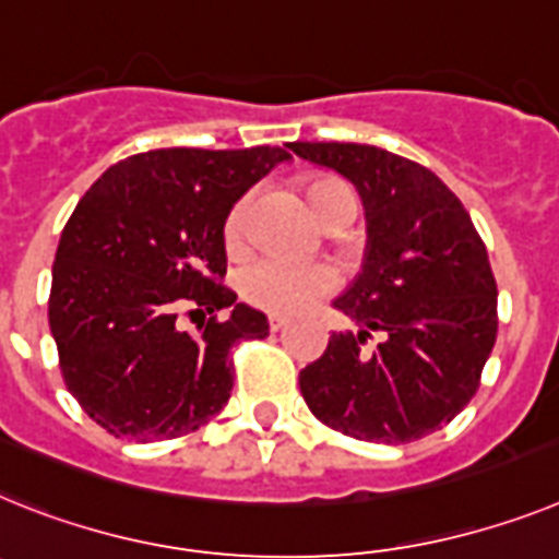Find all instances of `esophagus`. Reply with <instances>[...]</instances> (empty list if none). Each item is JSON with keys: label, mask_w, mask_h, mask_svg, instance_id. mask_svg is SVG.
Instances as JSON below:
<instances>
[{"label": "esophagus", "mask_w": 559, "mask_h": 559, "mask_svg": "<svg viewBox=\"0 0 559 559\" xmlns=\"http://www.w3.org/2000/svg\"><path fill=\"white\" fill-rule=\"evenodd\" d=\"M285 325H288V319H285V317H269V328H271V331H283V328Z\"/></svg>", "instance_id": "obj_1"}]
</instances>
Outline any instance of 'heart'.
<instances>
[{
	"label": "heart",
	"mask_w": 559,
	"mask_h": 559,
	"mask_svg": "<svg viewBox=\"0 0 559 559\" xmlns=\"http://www.w3.org/2000/svg\"><path fill=\"white\" fill-rule=\"evenodd\" d=\"M308 203L319 214V221L325 223L342 203H356V198L345 180L319 178L308 186ZM248 209H251V194H242L226 214L223 240L231 251L246 242ZM237 285H240L246 302H251L254 308L269 313H297L331 294L338 285V274L328 262H290L280 260V257H260L240 271Z\"/></svg>",
	"instance_id": "b5f03b06"
}]
</instances>
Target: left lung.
I'll return each instance as SVG.
<instances>
[{"instance_id":"obj_1","label":"left lung","mask_w":559,"mask_h":559,"mask_svg":"<svg viewBox=\"0 0 559 559\" xmlns=\"http://www.w3.org/2000/svg\"><path fill=\"white\" fill-rule=\"evenodd\" d=\"M361 194L367 254L333 302L359 333H333L299 373L313 416L359 441L429 436L478 393L498 336V285L464 203L427 166L367 143H288ZM384 340L364 350L369 333Z\"/></svg>"}]
</instances>
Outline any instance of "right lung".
<instances>
[{
  "label": "right lung",
  "mask_w": 559,
  "mask_h": 559,
  "mask_svg": "<svg viewBox=\"0 0 559 559\" xmlns=\"http://www.w3.org/2000/svg\"><path fill=\"white\" fill-rule=\"evenodd\" d=\"M288 157L280 146L141 152L79 200L56 248L47 317L67 390L109 436L178 438L226 407L228 353L269 336V319L223 285V223ZM194 312L198 334L179 325Z\"/></svg>",
  "instance_id": "1"
}]
</instances>
